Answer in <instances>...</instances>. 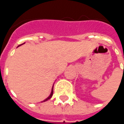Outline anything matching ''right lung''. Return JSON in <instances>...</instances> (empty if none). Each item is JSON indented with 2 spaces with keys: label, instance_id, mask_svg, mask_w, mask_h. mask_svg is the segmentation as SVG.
<instances>
[{
  "label": "right lung",
  "instance_id": "add662e5",
  "mask_svg": "<svg viewBox=\"0 0 124 124\" xmlns=\"http://www.w3.org/2000/svg\"><path fill=\"white\" fill-rule=\"evenodd\" d=\"M52 94H53V88H52V92H51V93H50V96H49V97H48V98H46V100H44V101H47L48 100H49V99L51 98L52 96Z\"/></svg>",
  "mask_w": 124,
  "mask_h": 124
}]
</instances>
